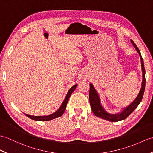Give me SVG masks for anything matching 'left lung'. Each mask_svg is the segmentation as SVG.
Wrapping results in <instances>:
<instances>
[{"instance_id": "1", "label": "left lung", "mask_w": 153, "mask_h": 153, "mask_svg": "<svg viewBox=\"0 0 153 153\" xmlns=\"http://www.w3.org/2000/svg\"><path fill=\"white\" fill-rule=\"evenodd\" d=\"M131 42H132L134 47L136 48L137 52L139 53L140 55L141 63L142 74H143V80H142L141 88L139 94L137 95V97L134 100L132 104H130V105H129L128 107L124 108L121 113H117V114H110V113H108L107 111H105L104 108H103L102 105L100 104V98H99V96L98 93H97V91H96L93 85L92 84H90L89 102L92 111H93V113L96 116L100 117V118H102L103 119L109 120V121L111 122L120 121V120H122L127 118V117L134 111L135 109L137 107V105L140 104V103L142 100V98H143V96L144 94L145 87V70L144 68L143 60L141 56L140 49H138L136 44L134 43L132 40H131Z\"/></svg>"}]
</instances>
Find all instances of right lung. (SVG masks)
Instances as JSON below:
<instances>
[{
  "instance_id": "1",
  "label": "right lung",
  "mask_w": 153,
  "mask_h": 153,
  "mask_svg": "<svg viewBox=\"0 0 153 153\" xmlns=\"http://www.w3.org/2000/svg\"><path fill=\"white\" fill-rule=\"evenodd\" d=\"M76 87H77V84L74 85L72 87H71L70 88V90L68 91V93H67L66 97L65 98V100L63 101L62 104H61V105H60V108L56 112L53 113V114L50 115H48V116H33V115H29L27 114H25V115H27L28 117H29L30 119L34 120H37V121H48V120H50L60 117L65 111L67 103L68 102L70 95L72 94V93L74 91V90L76 89Z\"/></svg>"
}]
</instances>
